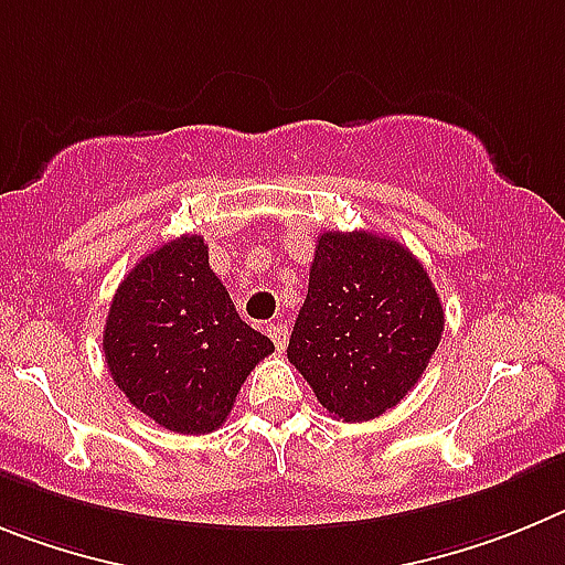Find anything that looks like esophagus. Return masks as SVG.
I'll return each instance as SVG.
<instances>
[{
  "mask_svg": "<svg viewBox=\"0 0 565 565\" xmlns=\"http://www.w3.org/2000/svg\"><path fill=\"white\" fill-rule=\"evenodd\" d=\"M267 334H270V340L276 343L278 352H281L284 345H287V327H284V323H270V327H267Z\"/></svg>",
  "mask_w": 565,
  "mask_h": 565,
  "instance_id": "esophagus-1",
  "label": "esophagus"
}]
</instances>
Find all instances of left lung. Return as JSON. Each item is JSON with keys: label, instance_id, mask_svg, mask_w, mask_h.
<instances>
[{"label": "left lung", "instance_id": "1", "mask_svg": "<svg viewBox=\"0 0 565 565\" xmlns=\"http://www.w3.org/2000/svg\"><path fill=\"white\" fill-rule=\"evenodd\" d=\"M445 312L419 258L369 231L318 236L287 358L343 422L394 408L428 369Z\"/></svg>", "mask_w": 565, "mask_h": 565}]
</instances>
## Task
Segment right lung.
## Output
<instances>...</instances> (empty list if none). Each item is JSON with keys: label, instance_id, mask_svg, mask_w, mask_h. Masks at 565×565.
Instances as JSON below:
<instances>
[{"label": "right lung", "instance_id": "1", "mask_svg": "<svg viewBox=\"0 0 565 565\" xmlns=\"http://www.w3.org/2000/svg\"><path fill=\"white\" fill-rule=\"evenodd\" d=\"M273 340L238 318L202 236L146 253L120 281L104 329L111 380L174 434H211Z\"/></svg>", "mask_w": 565, "mask_h": 565}]
</instances>
